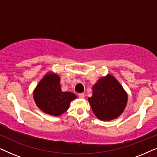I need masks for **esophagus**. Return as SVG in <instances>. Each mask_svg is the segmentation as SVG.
Instances as JSON below:
<instances>
[{"instance_id":"esophagus-1","label":"esophagus","mask_w":157,"mask_h":157,"mask_svg":"<svg viewBox=\"0 0 157 157\" xmlns=\"http://www.w3.org/2000/svg\"><path fill=\"white\" fill-rule=\"evenodd\" d=\"M78 97H79V98H80V99H84V98H85V94H84V93H79L78 94Z\"/></svg>"}]
</instances>
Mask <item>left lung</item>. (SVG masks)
I'll use <instances>...</instances> for the list:
<instances>
[{"label":"left lung","instance_id":"obj_1","mask_svg":"<svg viewBox=\"0 0 157 157\" xmlns=\"http://www.w3.org/2000/svg\"><path fill=\"white\" fill-rule=\"evenodd\" d=\"M128 95L114 76L101 77L92 87V96L88 98L92 110L101 121L119 117L127 104Z\"/></svg>","mask_w":157,"mask_h":157}]
</instances>
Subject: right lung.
I'll use <instances>...</instances> for the list:
<instances>
[{"instance_id": "1", "label": "right lung", "mask_w": 157, "mask_h": 157, "mask_svg": "<svg viewBox=\"0 0 157 157\" xmlns=\"http://www.w3.org/2000/svg\"><path fill=\"white\" fill-rule=\"evenodd\" d=\"M33 98L41 111L58 117L69 109L70 102L77 96L71 92L62 91L59 76L55 72H49L34 89Z\"/></svg>"}]
</instances>
